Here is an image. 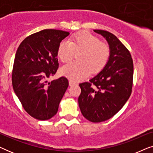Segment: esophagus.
Returning a JSON list of instances; mask_svg holds the SVG:
<instances>
[{"label": "esophagus", "mask_w": 153, "mask_h": 153, "mask_svg": "<svg viewBox=\"0 0 153 153\" xmlns=\"http://www.w3.org/2000/svg\"><path fill=\"white\" fill-rule=\"evenodd\" d=\"M75 84H76V83L74 82V81H72V80L69 81V85H70V86H72V85H74Z\"/></svg>", "instance_id": "1"}]
</instances>
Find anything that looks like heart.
I'll use <instances>...</instances> for the list:
<instances>
[{
  "label": "heart",
  "instance_id": "b5f03b06",
  "mask_svg": "<svg viewBox=\"0 0 153 153\" xmlns=\"http://www.w3.org/2000/svg\"><path fill=\"white\" fill-rule=\"evenodd\" d=\"M78 52V61L71 62L60 69L62 75L74 81L86 78L91 72H101L110 56L109 46L87 31L73 35L70 42L62 41L58 45L57 56L60 61L65 63Z\"/></svg>",
  "mask_w": 153,
  "mask_h": 153
}]
</instances>
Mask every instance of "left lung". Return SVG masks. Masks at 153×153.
<instances>
[{
	"instance_id": "left-lung-1",
	"label": "left lung",
	"mask_w": 153,
	"mask_h": 153,
	"mask_svg": "<svg viewBox=\"0 0 153 153\" xmlns=\"http://www.w3.org/2000/svg\"><path fill=\"white\" fill-rule=\"evenodd\" d=\"M106 39L110 56L104 68L89 82L79 84L78 101L87 120L100 123L116 114L128 100L133 82V60L128 49L114 34L94 30Z\"/></svg>"
}]
</instances>
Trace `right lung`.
Instances as JSON below:
<instances>
[{
    "mask_svg": "<svg viewBox=\"0 0 153 153\" xmlns=\"http://www.w3.org/2000/svg\"><path fill=\"white\" fill-rule=\"evenodd\" d=\"M69 34L60 30H42L25 38L16 52L12 74L14 91L25 111L37 120L55 116L69 85L64 76L47 81L57 72L58 45Z\"/></svg>",
    "mask_w": 153,
    "mask_h": 153,
    "instance_id": "add662e5",
    "label": "right lung"
}]
</instances>
